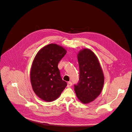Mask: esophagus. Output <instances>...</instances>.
<instances>
[{
  "label": "esophagus",
  "mask_w": 132,
  "mask_h": 132,
  "mask_svg": "<svg viewBox=\"0 0 132 132\" xmlns=\"http://www.w3.org/2000/svg\"><path fill=\"white\" fill-rule=\"evenodd\" d=\"M71 85H72V82H71L70 81L67 82V87H70Z\"/></svg>",
  "instance_id": "34e87169"
}]
</instances>
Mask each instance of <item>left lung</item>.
<instances>
[{"label": "left lung", "mask_w": 132, "mask_h": 132, "mask_svg": "<svg viewBox=\"0 0 132 132\" xmlns=\"http://www.w3.org/2000/svg\"><path fill=\"white\" fill-rule=\"evenodd\" d=\"M79 78L74 89L79 100L84 104L93 101L101 94L104 77L97 57L86 48L78 54Z\"/></svg>", "instance_id": "obj_1"}]
</instances>
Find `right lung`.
Wrapping results in <instances>:
<instances>
[{
  "label": "right lung",
  "instance_id": "obj_1",
  "mask_svg": "<svg viewBox=\"0 0 132 132\" xmlns=\"http://www.w3.org/2000/svg\"><path fill=\"white\" fill-rule=\"evenodd\" d=\"M66 54L63 47L51 44L41 49L34 60L30 70L31 86L35 94L45 101L56 100L67 85L58 68Z\"/></svg>",
  "mask_w": 132,
  "mask_h": 132
}]
</instances>
